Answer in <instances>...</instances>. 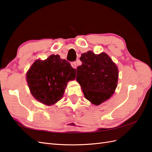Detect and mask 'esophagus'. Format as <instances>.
Here are the masks:
<instances>
[{
	"label": "esophagus",
	"mask_w": 152,
	"mask_h": 152,
	"mask_svg": "<svg viewBox=\"0 0 152 152\" xmlns=\"http://www.w3.org/2000/svg\"><path fill=\"white\" fill-rule=\"evenodd\" d=\"M71 65L72 67L74 68V69H76L77 68V64L76 61H72L71 62Z\"/></svg>",
	"instance_id": "obj_1"
}]
</instances>
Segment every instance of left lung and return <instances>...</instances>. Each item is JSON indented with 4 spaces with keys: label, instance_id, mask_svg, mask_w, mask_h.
Here are the masks:
<instances>
[{
    "label": "left lung",
    "instance_id": "left-lung-1",
    "mask_svg": "<svg viewBox=\"0 0 152 152\" xmlns=\"http://www.w3.org/2000/svg\"><path fill=\"white\" fill-rule=\"evenodd\" d=\"M82 64L77 67L76 80L86 98L99 105L109 99L118 85V69L107 54L92 51L81 54Z\"/></svg>",
    "mask_w": 152,
    "mask_h": 152
}]
</instances>
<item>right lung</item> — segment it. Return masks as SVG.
<instances>
[{"label": "right lung", "mask_w": 152, "mask_h": 152, "mask_svg": "<svg viewBox=\"0 0 152 152\" xmlns=\"http://www.w3.org/2000/svg\"><path fill=\"white\" fill-rule=\"evenodd\" d=\"M76 72L67 60L52 54L45 60L34 61L27 72L26 80L34 98L50 106L63 97L68 81L75 79Z\"/></svg>", "instance_id": "add662e5"}]
</instances>
